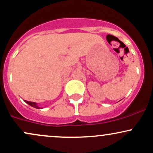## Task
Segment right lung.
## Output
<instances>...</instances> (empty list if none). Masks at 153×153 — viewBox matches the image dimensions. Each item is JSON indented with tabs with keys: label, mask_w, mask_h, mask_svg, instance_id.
I'll list each match as a JSON object with an SVG mask.
<instances>
[{
	"label": "right lung",
	"mask_w": 153,
	"mask_h": 153,
	"mask_svg": "<svg viewBox=\"0 0 153 153\" xmlns=\"http://www.w3.org/2000/svg\"><path fill=\"white\" fill-rule=\"evenodd\" d=\"M25 102H26V103H27L28 104L30 105V106H33V107H34V108H40L39 107V106H37V105H36V103H34V102H31V101H25Z\"/></svg>",
	"instance_id": "right-lung-1"
}]
</instances>
